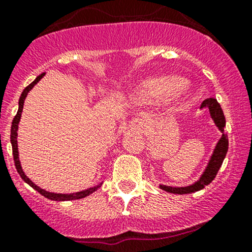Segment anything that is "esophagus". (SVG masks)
Returning a JSON list of instances; mask_svg holds the SVG:
<instances>
[{"mask_svg":"<svg viewBox=\"0 0 252 252\" xmlns=\"http://www.w3.org/2000/svg\"><path fill=\"white\" fill-rule=\"evenodd\" d=\"M129 128L136 129L138 132H143L145 129V123L142 119H133V120L129 123Z\"/></svg>","mask_w":252,"mask_h":252,"instance_id":"obj_1","label":"esophagus"}]
</instances>
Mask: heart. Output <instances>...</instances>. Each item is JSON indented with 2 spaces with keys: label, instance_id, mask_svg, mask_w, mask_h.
I'll list each match as a JSON object with an SVG mask.
<instances>
[{
  "label": "heart",
  "instance_id": "1",
  "mask_svg": "<svg viewBox=\"0 0 252 252\" xmlns=\"http://www.w3.org/2000/svg\"><path fill=\"white\" fill-rule=\"evenodd\" d=\"M184 86L180 78H164L145 83L142 89V96L147 101H167L174 96Z\"/></svg>",
  "mask_w": 252,
  "mask_h": 252
}]
</instances>
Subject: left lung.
Listing matches in <instances>:
<instances>
[{"mask_svg":"<svg viewBox=\"0 0 252 252\" xmlns=\"http://www.w3.org/2000/svg\"><path fill=\"white\" fill-rule=\"evenodd\" d=\"M201 108H208L212 115L214 123L218 126V128L222 132V137L220 138V140L216 144L215 150H214L212 158H210L209 163H208L207 168H205L204 173L202 174V177L199 178V180L197 183L192 184L190 186H186V188H172V186H166V185H159V188L162 190L169 192V193H175V194H185V193H192V192H196L204 189V186L209 185L212 181L215 179L216 174H218L219 169H220L221 164H222L224 158H226V154L228 151V137L223 132L224 126H226V119H224L223 112L221 109V105L219 104V102L215 98H207L202 102Z\"/></svg>","mask_w":252,"mask_h":252,"instance_id":"1","label":"left lung"}]
</instances>
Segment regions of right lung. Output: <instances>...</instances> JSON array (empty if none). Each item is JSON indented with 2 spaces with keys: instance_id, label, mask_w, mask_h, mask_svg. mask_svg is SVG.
Returning a JSON list of instances; mask_svg holds the SVG:
<instances>
[{
  "instance_id": "add662e5",
  "label": "right lung",
  "mask_w": 252,
  "mask_h": 252,
  "mask_svg": "<svg viewBox=\"0 0 252 252\" xmlns=\"http://www.w3.org/2000/svg\"><path fill=\"white\" fill-rule=\"evenodd\" d=\"M44 75V73H42V74L38 75V77L36 78V79L33 80L30 85L26 86L25 89H24L23 94H21L20 96V99H19V109H18V113L17 115L14 116V119H13V123H12V128H10V143H12V149H13V158H14V164H15V168H17L19 175H20L21 178H23V180L25 181V183H28L31 188H33L34 190L38 191L42 196L47 197V198L51 199V201H72V199H80V198H84V197L89 196V194H91L93 192H94L97 190V189L101 188L102 184H99V185L97 186H94V188H90L88 189V190L85 191H82V192H77V193H69V194H62V193H51V192H48L45 190H42V189L38 188L37 185H34L33 183H32L31 180L29 179L28 177H26V174L24 173L23 168H21L20 166V161H19V153H18V142H17V137H18V125H19V121H20V116H21V112H23V107H24V101H25L26 96H28L29 91L31 90L32 88H33L34 85H36L37 83L39 82L40 79H42V77Z\"/></svg>"
}]
</instances>
